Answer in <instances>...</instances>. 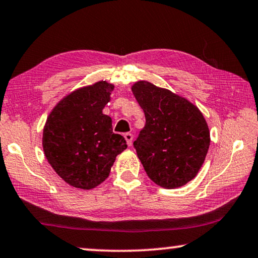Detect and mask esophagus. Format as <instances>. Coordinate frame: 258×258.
Here are the masks:
<instances>
[{"label":"esophagus","instance_id":"obj_1","mask_svg":"<svg viewBox=\"0 0 258 258\" xmlns=\"http://www.w3.org/2000/svg\"><path fill=\"white\" fill-rule=\"evenodd\" d=\"M124 138H125V141H126V144L129 145H132L133 144V140H134V136H133V134H130V133H125L124 134Z\"/></svg>","mask_w":258,"mask_h":258}]
</instances>
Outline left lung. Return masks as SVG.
I'll use <instances>...</instances> for the list:
<instances>
[{"label": "left lung", "mask_w": 258, "mask_h": 258, "mask_svg": "<svg viewBox=\"0 0 258 258\" xmlns=\"http://www.w3.org/2000/svg\"><path fill=\"white\" fill-rule=\"evenodd\" d=\"M132 91L145 115L134 148L148 177L165 188L187 184L210 148L204 115L186 99L148 81H138Z\"/></svg>", "instance_id": "left-lung-1"}]
</instances>
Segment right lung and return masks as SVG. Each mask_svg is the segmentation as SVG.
<instances>
[{
    "label": "right lung",
    "mask_w": 258,
    "mask_h": 258,
    "mask_svg": "<svg viewBox=\"0 0 258 258\" xmlns=\"http://www.w3.org/2000/svg\"><path fill=\"white\" fill-rule=\"evenodd\" d=\"M114 86L99 81L65 96L48 115L43 132L46 159L59 177L74 187L91 189L109 175L124 137L113 133L102 113Z\"/></svg>",
    "instance_id": "right-lung-1"
}]
</instances>
